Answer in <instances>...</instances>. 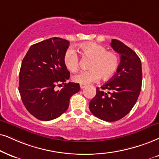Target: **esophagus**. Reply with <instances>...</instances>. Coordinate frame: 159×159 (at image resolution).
<instances>
[{"label": "esophagus", "mask_w": 159, "mask_h": 159, "mask_svg": "<svg viewBox=\"0 0 159 159\" xmlns=\"http://www.w3.org/2000/svg\"><path fill=\"white\" fill-rule=\"evenodd\" d=\"M80 86H81V89H84L86 87L85 84H80Z\"/></svg>", "instance_id": "34e87169"}]
</instances>
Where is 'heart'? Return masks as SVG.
<instances>
[{"instance_id":"obj_1","label":"heart","mask_w":159,"mask_h":159,"mask_svg":"<svg viewBox=\"0 0 159 159\" xmlns=\"http://www.w3.org/2000/svg\"><path fill=\"white\" fill-rule=\"evenodd\" d=\"M77 51L84 59H90L88 67L90 70L81 71L73 76V81L80 84H88L98 78L103 81L111 79L115 75L119 59L114 52L106 51L103 45L96 43H85L79 45ZM64 64L68 70L75 72L79 67V59L73 50L65 52Z\"/></svg>"}]
</instances>
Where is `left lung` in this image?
I'll use <instances>...</instances> for the list:
<instances>
[{
  "label": "left lung",
  "mask_w": 159,
  "mask_h": 159,
  "mask_svg": "<svg viewBox=\"0 0 159 159\" xmlns=\"http://www.w3.org/2000/svg\"><path fill=\"white\" fill-rule=\"evenodd\" d=\"M110 45L120 54V63L111 80L96 89L89 109L96 117L114 122L127 115L135 105L141 91L142 70L141 60L133 50L115 39Z\"/></svg>",
  "instance_id": "obj_1"
}]
</instances>
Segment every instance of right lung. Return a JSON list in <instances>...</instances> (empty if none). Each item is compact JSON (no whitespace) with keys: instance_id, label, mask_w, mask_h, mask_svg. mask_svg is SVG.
I'll return each mask as SVG.
<instances>
[{"instance_id":"add662e5","label":"right lung","mask_w":159,"mask_h":159,"mask_svg":"<svg viewBox=\"0 0 159 159\" xmlns=\"http://www.w3.org/2000/svg\"><path fill=\"white\" fill-rule=\"evenodd\" d=\"M69 45L61 38H50L31 45L22 61L19 92L26 109L38 120L49 121L61 116L70 98L81 89L78 83H65L70 72L63 57ZM61 83L64 87L56 90Z\"/></svg>"}]
</instances>
